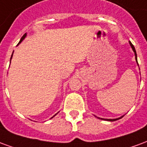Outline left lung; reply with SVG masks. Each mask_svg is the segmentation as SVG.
I'll list each match as a JSON object with an SVG mask.
<instances>
[{"label": "left lung", "instance_id": "1", "mask_svg": "<svg viewBox=\"0 0 147 147\" xmlns=\"http://www.w3.org/2000/svg\"><path fill=\"white\" fill-rule=\"evenodd\" d=\"M130 45H131V48H132L133 51H134V53H135V55H136V61H137V54H136V49H135V47H134V45H132V43L130 42ZM121 117H120V118H117V119H105L106 120H109V121H115V120H119V119H120ZM102 120H104V119H102Z\"/></svg>", "mask_w": 147, "mask_h": 147}]
</instances>
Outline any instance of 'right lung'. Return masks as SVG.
<instances>
[{
  "label": "right lung",
  "mask_w": 147,
  "mask_h": 147,
  "mask_svg": "<svg viewBox=\"0 0 147 147\" xmlns=\"http://www.w3.org/2000/svg\"><path fill=\"white\" fill-rule=\"evenodd\" d=\"M26 35H27V34H24V36L22 37V38H21L20 41V42H19V44H20V42H22V41H23V40H24V38H25V37H26ZM11 57H12V55H11Z\"/></svg>",
  "instance_id": "add662e5"
}]
</instances>
